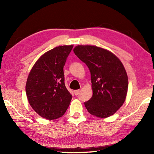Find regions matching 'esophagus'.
<instances>
[{"mask_svg":"<svg viewBox=\"0 0 154 154\" xmlns=\"http://www.w3.org/2000/svg\"><path fill=\"white\" fill-rule=\"evenodd\" d=\"M80 90H76V91H74V93L75 95H77V94H79L80 93Z\"/></svg>","mask_w":154,"mask_h":154,"instance_id":"34e87169","label":"esophagus"}]
</instances>
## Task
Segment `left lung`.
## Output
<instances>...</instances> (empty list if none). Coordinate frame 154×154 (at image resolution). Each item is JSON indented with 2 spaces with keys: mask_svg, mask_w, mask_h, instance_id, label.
<instances>
[{
  "mask_svg": "<svg viewBox=\"0 0 154 154\" xmlns=\"http://www.w3.org/2000/svg\"><path fill=\"white\" fill-rule=\"evenodd\" d=\"M73 51L91 73L93 93L84 103L88 112L99 118L112 115L124 103L128 87L122 62L110 51L94 45H77Z\"/></svg>",
  "mask_w": 154,
  "mask_h": 154,
  "instance_id": "left-lung-1",
  "label": "left lung"
}]
</instances>
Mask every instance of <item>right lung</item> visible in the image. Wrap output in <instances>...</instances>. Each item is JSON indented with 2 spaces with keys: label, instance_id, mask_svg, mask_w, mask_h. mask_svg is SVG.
Instances as JSON below:
<instances>
[{
  "label": "right lung",
  "instance_id": "right-lung-1",
  "mask_svg": "<svg viewBox=\"0 0 154 154\" xmlns=\"http://www.w3.org/2000/svg\"><path fill=\"white\" fill-rule=\"evenodd\" d=\"M73 45H62L38 59L28 75L26 93L28 102L42 118L54 120L66 112L72 95L65 85L63 67Z\"/></svg>",
  "mask_w": 154,
  "mask_h": 154
}]
</instances>
